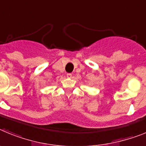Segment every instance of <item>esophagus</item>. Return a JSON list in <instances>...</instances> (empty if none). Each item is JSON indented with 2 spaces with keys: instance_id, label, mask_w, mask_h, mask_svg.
<instances>
[{
  "instance_id": "obj_1",
  "label": "esophagus",
  "mask_w": 146,
  "mask_h": 146,
  "mask_svg": "<svg viewBox=\"0 0 146 146\" xmlns=\"http://www.w3.org/2000/svg\"><path fill=\"white\" fill-rule=\"evenodd\" d=\"M67 77H68V78H71L72 77L71 73H68V74H67Z\"/></svg>"
}]
</instances>
